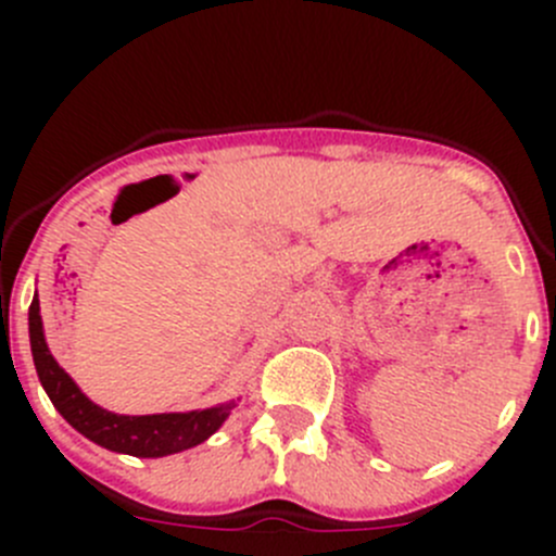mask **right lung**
<instances>
[{
	"label": "right lung",
	"mask_w": 556,
	"mask_h": 556,
	"mask_svg": "<svg viewBox=\"0 0 556 556\" xmlns=\"http://www.w3.org/2000/svg\"><path fill=\"white\" fill-rule=\"evenodd\" d=\"M29 339L37 377L53 406L72 428L80 430L86 439L104 450L134 454V457H166V454L190 450L210 439L233 408V403H223V406L204 408V412L148 414V417H123V414L104 412L83 395L80 387L72 382L70 374L50 355L42 336L37 295L29 306Z\"/></svg>",
	"instance_id": "obj_1"
}]
</instances>
